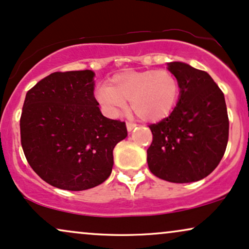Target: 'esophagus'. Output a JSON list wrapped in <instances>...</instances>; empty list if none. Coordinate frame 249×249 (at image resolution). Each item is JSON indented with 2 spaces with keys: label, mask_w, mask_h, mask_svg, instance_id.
Segmentation results:
<instances>
[{
  "label": "esophagus",
  "mask_w": 249,
  "mask_h": 249,
  "mask_svg": "<svg viewBox=\"0 0 249 249\" xmlns=\"http://www.w3.org/2000/svg\"><path fill=\"white\" fill-rule=\"evenodd\" d=\"M136 124H135V122H130V121H128L127 122V129H128V131H131L134 129V128H136Z\"/></svg>",
  "instance_id": "1"
}]
</instances>
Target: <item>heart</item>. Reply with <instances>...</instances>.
<instances>
[{"label": "heart", "mask_w": 249, "mask_h": 249, "mask_svg": "<svg viewBox=\"0 0 249 249\" xmlns=\"http://www.w3.org/2000/svg\"><path fill=\"white\" fill-rule=\"evenodd\" d=\"M180 94V83L168 70L124 71L96 92L107 115L118 116L130 101L131 108L146 121H159L171 114Z\"/></svg>", "instance_id": "1"}]
</instances>
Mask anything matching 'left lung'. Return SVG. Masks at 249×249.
Segmentation results:
<instances>
[{"label":"left lung","instance_id":"left-lung-1","mask_svg":"<svg viewBox=\"0 0 249 249\" xmlns=\"http://www.w3.org/2000/svg\"><path fill=\"white\" fill-rule=\"evenodd\" d=\"M180 83L173 112L149 125L146 150L153 176L176 183L194 182L218 166L229 141V116L223 91L207 71L182 62L168 63Z\"/></svg>","mask_w":249,"mask_h":249}]
</instances>
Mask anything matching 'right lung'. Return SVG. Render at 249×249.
Returning <instances> with one entry per match:
<instances>
[{
    "label": "right lung",
    "mask_w": 249,
    "mask_h": 249,
    "mask_svg": "<svg viewBox=\"0 0 249 249\" xmlns=\"http://www.w3.org/2000/svg\"><path fill=\"white\" fill-rule=\"evenodd\" d=\"M94 72L56 71L27 91L20 115L26 160L42 180L66 190H85L110 176L113 149L127 137L125 122L101 114Z\"/></svg>",
    "instance_id": "obj_1"
}]
</instances>
